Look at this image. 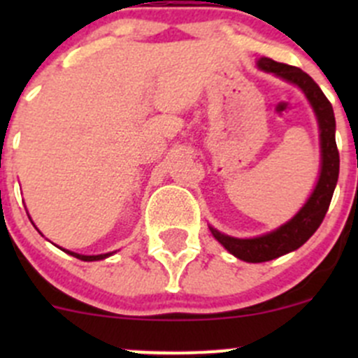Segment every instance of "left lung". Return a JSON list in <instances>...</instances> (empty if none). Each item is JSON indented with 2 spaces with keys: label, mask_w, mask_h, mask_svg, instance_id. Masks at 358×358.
I'll list each match as a JSON object with an SVG mask.
<instances>
[{
  "label": "left lung",
  "mask_w": 358,
  "mask_h": 358,
  "mask_svg": "<svg viewBox=\"0 0 358 358\" xmlns=\"http://www.w3.org/2000/svg\"><path fill=\"white\" fill-rule=\"evenodd\" d=\"M256 66L262 71L272 72L277 78L298 86L305 93L306 100L312 106L313 114L317 117V124H319L320 171L315 187H313L312 194L305 204L301 206V209L292 216L289 222H286L272 232L258 237H249V239H239V237L227 236V234L220 232L215 227L209 225L213 237L230 255L248 263L270 262V259H275L301 248L322 223L324 216L329 209L331 199H333L339 175V154L338 147H336V119L333 106L326 99L319 85L301 69L275 62L268 57H262L256 62Z\"/></svg>",
  "instance_id": "left-lung-1"
}]
</instances>
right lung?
<instances>
[{"label": "right lung", "instance_id": "1", "mask_svg": "<svg viewBox=\"0 0 358 358\" xmlns=\"http://www.w3.org/2000/svg\"><path fill=\"white\" fill-rule=\"evenodd\" d=\"M60 249H62V248H60ZM64 251H66L67 255L74 256V258L83 259V262H99V259L109 258V256H112V255H114V252H115V251H112V252H106V255H79V252L69 251V249H64Z\"/></svg>", "mask_w": 358, "mask_h": 358}]
</instances>
